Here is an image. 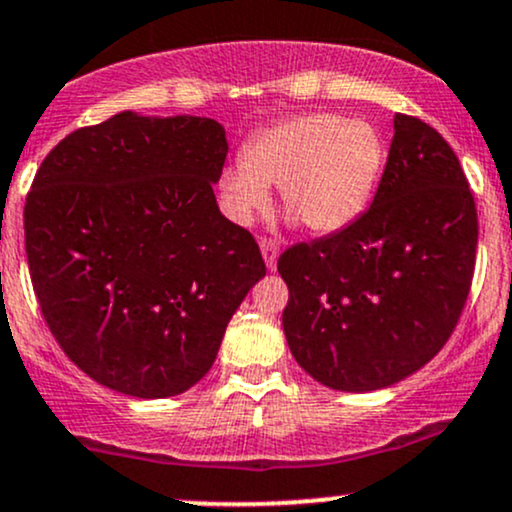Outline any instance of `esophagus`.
Listing matches in <instances>:
<instances>
[{"label":"esophagus","instance_id":"obj_1","mask_svg":"<svg viewBox=\"0 0 512 512\" xmlns=\"http://www.w3.org/2000/svg\"><path fill=\"white\" fill-rule=\"evenodd\" d=\"M260 250H262V257H264V264H267V269L269 272H274L276 260H279V243L272 238H262Z\"/></svg>","mask_w":512,"mask_h":512}]
</instances>
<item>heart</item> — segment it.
<instances>
[{"instance_id": "heart-1", "label": "heart", "mask_w": 512, "mask_h": 512, "mask_svg": "<svg viewBox=\"0 0 512 512\" xmlns=\"http://www.w3.org/2000/svg\"><path fill=\"white\" fill-rule=\"evenodd\" d=\"M385 166L378 129L361 117L303 113L264 127L243 161L221 173V202L236 223L269 204V187L313 233L349 228L368 207Z\"/></svg>"}]
</instances>
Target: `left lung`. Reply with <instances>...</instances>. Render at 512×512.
<instances>
[{
	"label": "left lung",
	"mask_w": 512,
	"mask_h": 512,
	"mask_svg": "<svg viewBox=\"0 0 512 512\" xmlns=\"http://www.w3.org/2000/svg\"><path fill=\"white\" fill-rule=\"evenodd\" d=\"M477 207L450 144L395 115L373 204L344 231L279 257L284 334L317 383L383 390L424 368L460 320L477 257Z\"/></svg>",
	"instance_id": "left-lung-1"
}]
</instances>
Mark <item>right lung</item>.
<instances>
[{
	"instance_id": "right-lung-1",
	"label": "right lung",
	"mask_w": 512,
	"mask_h": 512,
	"mask_svg": "<svg viewBox=\"0 0 512 512\" xmlns=\"http://www.w3.org/2000/svg\"><path fill=\"white\" fill-rule=\"evenodd\" d=\"M226 129L117 113L50 151L23 209L33 291L88 378L163 399L199 383L267 267L219 211Z\"/></svg>"
}]
</instances>
